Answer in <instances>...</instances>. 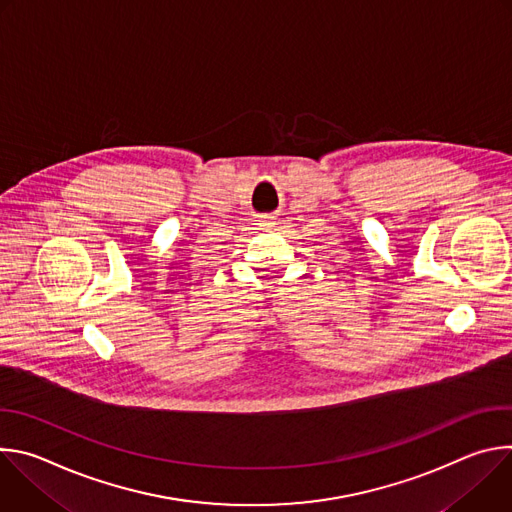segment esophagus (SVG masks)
Returning a JSON list of instances; mask_svg holds the SVG:
<instances>
[{
  "instance_id": "34e87169",
  "label": "esophagus",
  "mask_w": 512,
  "mask_h": 512,
  "mask_svg": "<svg viewBox=\"0 0 512 512\" xmlns=\"http://www.w3.org/2000/svg\"><path fill=\"white\" fill-rule=\"evenodd\" d=\"M261 223H263V227H271V225H275V216L273 214H263Z\"/></svg>"
}]
</instances>
